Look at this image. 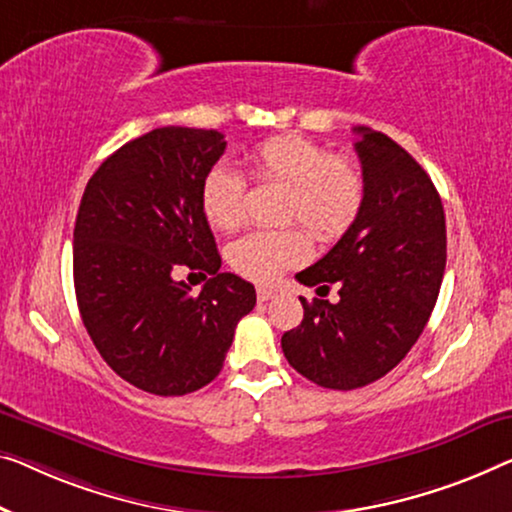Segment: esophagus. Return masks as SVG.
<instances>
[{"instance_id": "34e87169", "label": "esophagus", "mask_w": 512, "mask_h": 512, "mask_svg": "<svg viewBox=\"0 0 512 512\" xmlns=\"http://www.w3.org/2000/svg\"><path fill=\"white\" fill-rule=\"evenodd\" d=\"M273 296H276V289L271 287H257V301H271Z\"/></svg>"}]
</instances>
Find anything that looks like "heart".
<instances>
[{
	"instance_id": "1",
	"label": "heart",
	"mask_w": 512,
	"mask_h": 512,
	"mask_svg": "<svg viewBox=\"0 0 512 512\" xmlns=\"http://www.w3.org/2000/svg\"><path fill=\"white\" fill-rule=\"evenodd\" d=\"M248 167L257 181L287 183L282 216L308 226L319 241L342 239L361 216L368 193L361 165L347 156H333L315 140L269 137L250 151ZM200 202L216 230L234 232L248 218V179L230 163H216L204 174ZM304 228L292 225L241 236L227 253L232 269L255 282L276 280L289 266L308 259L310 234Z\"/></svg>"
}]
</instances>
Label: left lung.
<instances>
[{"label":"left lung","instance_id":"left-lung-1","mask_svg":"<svg viewBox=\"0 0 512 512\" xmlns=\"http://www.w3.org/2000/svg\"><path fill=\"white\" fill-rule=\"evenodd\" d=\"M368 183L358 220L296 280L340 301L303 303V322L282 352L305 379L333 391L391 372L423 333L446 269L444 204L427 172L391 137L356 126Z\"/></svg>","mask_w":512,"mask_h":512}]
</instances>
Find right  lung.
<instances>
[{"mask_svg":"<svg viewBox=\"0 0 512 512\" xmlns=\"http://www.w3.org/2000/svg\"><path fill=\"white\" fill-rule=\"evenodd\" d=\"M225 135L165 126L126 142L89 179L73 230V282L85 329L103 361L140 391L186 395L223 370L255 287L220 273L202 179ZM209 272L200 295L173 278ZM207 278V276H204Z\"/></svg>","mask_w":512,"mask_h":512,"instance_id":"add662e5","label":"right lung"}]
</instances>
